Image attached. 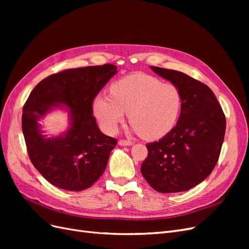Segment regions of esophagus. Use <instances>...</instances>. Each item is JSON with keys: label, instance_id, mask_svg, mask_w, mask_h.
Wrapping results in <instances>:
<instances>
[{"label": "esophagus", "instance_id": "34e87169", "mask_svg": "<svg viewBox=\"0 0 249 249\" xmlns=\"http://www.w3.org/2000/svg\"><path fill=\"white\" fill-rule=\"evenodd\" d=\"M118 144L120 146H131L133 144V142L130 140H119Z\"/></svg>", "mask_w": 249, "mask_h": 249}]
</instances>
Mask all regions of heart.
Masks as SVG:
<instances>
[{
  "mask_svg": "<svg viewBox=\"0 0 249 249\" xmlns=\"http://www.w3.org/2000/svg\"><path fill=\"white\" fill-rule=\"evenodd\" d=\"M111 94L94 97L92 108L105 132L115 133L126 113L133 130L147 140L165 136L176 125L182 110L179 89L144 73H133L113 83Z\"/></svg>",
  "mask_w": 249,
  "mask_h": 249,
  "instance_id": "1",
  "label": "heart"
}]
</instances>
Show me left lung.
Listing matches in <instances>:
<instances>
[{"label": "left lung", "mask_w": 249, "mask_h": 249, "mask_svg": "<svg viewBox=\"0 0 249 249\" xmlns=\"http://www.w3.org/2000/svg\"><path fill=\"white\" fill-rule=\"evenodd\" d=\"M150 69L179 89L183 104L177 125L159 141L146 144L148 155L141 173L158 192L187 191L214 169L224 139L225 116L203 83L178 71Z\"/></svg>", "instance_id": "left-lung-1"}]
</instances>
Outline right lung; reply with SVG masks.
<instances>
[{
    "label": "right lung",
    "mask_w": 249,
    "mask_h": 249,
    "mask_svg": "<svg viewBox=\"0 0 249 249\" xmlns=\"http://www.w3.org/2000/svg\"><path fill=\"white\" fill-rule=\"evenodd\" d=\"M116 73L113 64L67 70L43 79L30 93L22 109V134L31 162L52 185L85 190L106 169L117 141L97 126L92 102ZM55 109L68 113L69 126L48 137L41 122Z\"/></svg>",
    "instance_id": "add662e5"
}]
</instances>
